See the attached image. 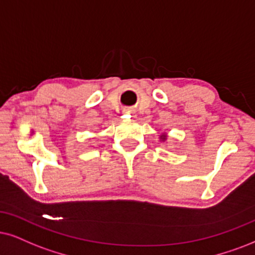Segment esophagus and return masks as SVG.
<instances>
[{
    "mask_svg": "<svg viewBox=\"0 0 255 255\" xmlns=\"http://www.w3.org/2000/svg\"><path fill=\"white\" fill-rule=\"evenodd\" d=\"M124 113H125V114H131V113H133V111H131V109H129V108H127V109H125Z\"/></svg>",
    "mask_w": 255,
    "mask_h": 255,
    "instance_id": "esophagus-1",
    "label": "esophagus"
}]
</instances>
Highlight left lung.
Masks as SVG:
<instances>
[{
    "label": "left lung",
    "mask_w": 255,
    "mask_h": 255,
    "mask_svg": "<svg viewBox=\"0 0 255 255\" xmlns=\"http://www.w3.org/2000/svg\"><path fill=\"white\" fill-rule=\"evenodd\" d=\"M161 137H163V140H165V137H166V136H163V135H162V136H161Z\"/></svg>",
    "instance_id": "obj_1"
}]
</instances>
